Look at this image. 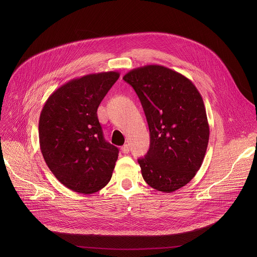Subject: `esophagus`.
Here are the masks:
<instances>
[{
  "instance_id": "esophagus-1",
  "label": "esophagus",
  "mask_w": 257,
  "mask_h": 257,
  "mask_svg": "<svg viewBox=\"0 0 257 257\" xmlns=\"http://www.w3.org/2000/svg\"><path fill=\"white\" fill-rule=\"evenodd\" d=\"M120 150H121V152H123L124 154H127V153H129V151H130V147H129V145H124L123 147L120 148Z\"/></svg>"
}]
</instances>
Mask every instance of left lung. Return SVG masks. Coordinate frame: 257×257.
Segmentation results:
<instances>
[{
    "mask_svg": "<svg viewBox=\"0 0 257 257\" xmlns=\"http://www.w3.org/2000/svg\"><path fill=\"white\" fill-rule=\"evenodd\" d=\"M123 79L142 103L150 130V148L139 159L144 180L173 193L187 184L203 163L209 125L203 99L190 79L164 65L150 64Z\"/></svg>",
    "mask_w": 257,
    "mask_h": 257,
    "instance_id": "1",
    "label": "left lung"
}]
</instances>
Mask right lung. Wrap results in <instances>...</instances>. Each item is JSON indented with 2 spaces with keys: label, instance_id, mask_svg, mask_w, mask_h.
<instances>
[{
  "label": "right lung",
  "instance_id": "add662e5",
  "mask_svg": "<svg viewBox=\"0 0 257 257\" xmlns=\"http://www.w3.org/2000/svg\"><path fill=\"white\" fill-rule=\"evenodd\" d=\"M102 72L73 79L54 91L40 112V151L57 180L79 194L99 192L109 182L118 149L104 140L97 110L118 79Z\"/></svg>",
  "mask_w": 257,
  "mask_h": 257
}]
</instances>
